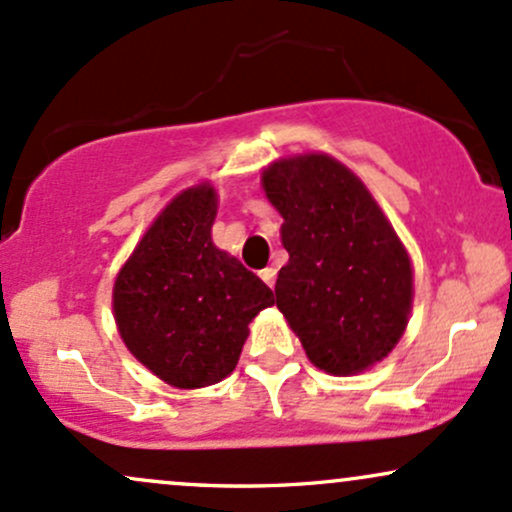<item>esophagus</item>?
Here are the masks:
<instances>
[{"instance_id": "esophagus-1", "label": "esophagus", "mask_w": 512, "mask_h": 512, "mask_svg": "<svg viewBox=\"0 0 512 512\" xmlns=\"http://www.w3.org/2000/svg\"><path fill=\"white\" fill-rule=\"evenodd\" d=\"M260 276H262V281L267 286H274L276 284V269L274 267H264L262 272H260Z\"/></svg>"}]
</instances>
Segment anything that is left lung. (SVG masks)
Listing matches in <instances>:
<instances>
[{
	"label": "left lung",
	"mask_w": 512,
	"mask_h": 512,
	"mask_svg": "<svg viewBox=\"0 0 512 512\" xmlns=\"http://www.w3.org/2000/svg\"><path fill=\"white\" fill-rule=\"evenodd\" d=\"M262 187L284 216L289 262L276 308L310 363L354 375L383 361L409 322L414 274L402 240L349 168L325 154L281 158Z\"/></svg>",
	"instance_id": "1"
}]
</instances>
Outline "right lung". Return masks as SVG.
Segmentation results:
<instances>
[{"instance_id":"add662e5","label":"right lung","mask_w":512,"mask_h":512,"mask_svg":"<svg viewBox=\"0 0 512 512\" xmlns=\"http://www.w3.org/2000/svg\"><path fill=\"white\" fill-rule=\"evenodd\" d=\"M219 197L207 182L180 192L115 279L122 342L168 385L195 390L236 368L248 325L274 293L211 240Z\"/></svg>"}]
</instances>
